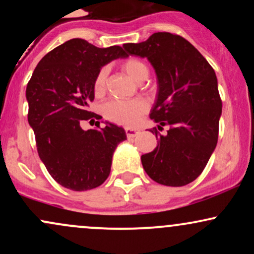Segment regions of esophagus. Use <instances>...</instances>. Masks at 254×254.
<instances>
[{
  "label": "esophagus",
  "mask_w": 254,
  "mask_h": 254,
  "mask_svg": "<svg viewBox=\"0 0 254 254\" xmlns=\"http://www.w3.org/2000/svg\"><path fill=\"white\" fill-rule=\"evenodd\" d=\"M125 132H127V138H132V137H136L137 135H138L139 130L130 129V127H127V129H125Z\"/></svg>",
  "instance_id": "esophagus-1"
}]
</instances>
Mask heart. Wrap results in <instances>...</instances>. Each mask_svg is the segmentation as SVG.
I'll return each mask as SVG.
<instances>
[{
    "label": "heart",
    "instance_id": "obj_1",
    "mask_svg": "<svg viewBox=\"0 0 254 254\" xmlns=\"http://www.w3.org/2000/svg\"><path fill=\"white\" fill-rule=\"evenodd\" d=\"M122 68L127 71L131 78L139 82L142 78L148 76V68L142 61L137 58H129L122 64ZM109 69L106 66L98 71L94 78L93 89L97 95L103 94L106 87ZM103 115L107 121L113 123L124 125V127H133L141 116L147 111V104L142 99H132V100H119L112 99L103 105Z\"/></svg>",
    "mask_w": 254,
    "mask_h": 254
}]
</instances>
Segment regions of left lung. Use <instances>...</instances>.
I'll use <instances>...</instances> for the list:
<instances>
[{"instance_id":"left-lung-1","label":"left lung","mask_w":254,"mask_h":254,"mask_svg":"<svg viewBox=\"0 0 254 254\" xmlns=\"http://www.w3.org/2000/svg\"><path fill=\"white\" fill-rule=\"evenodd\" d=\"M123 48L129 55L145 57L155 69L159 90L150 118L162 127L170 125L165 136L156 127L150 130L159 142L141 156L144 171L161 185H188L199 177L217 144L222 101L216 74L178 34L157 32Z\"/></svg>"}]
</instances>
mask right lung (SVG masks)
<instances>
[{
    "label": "right lung",
    "instance_id": "obj_1",
    "mask_svg": "<svg viewBox=\"0 0 254 254\" xmlns=\"http://www.w3.org/2000/svg\"><path fill=\"white\" fill-rule=\"evenodd\" d=\"M123 57L127 54L121 46L101 49L75 38L46 54L28 81V124L38 154L50 176L69 190L100 186L109 177L116 148L127 139L123 127L112 123L103 129L81 127L83 121L101 118L88 111L98 71Z\"/></svg>",
    "mask_w": 254,
    "mask_h": 254
}]
</instances>
